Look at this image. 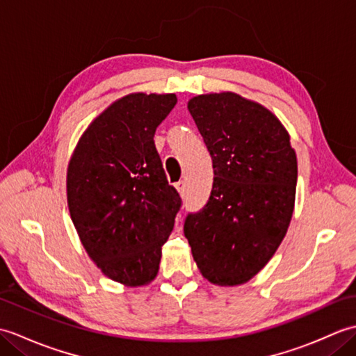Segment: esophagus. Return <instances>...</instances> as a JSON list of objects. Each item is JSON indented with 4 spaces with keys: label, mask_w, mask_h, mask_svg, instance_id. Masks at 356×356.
Returning a JSON list of instances; mask_svg holds the SVG:
<instances>
[{
    "label": "esophagus",
    "mask_w": 356,
    "mask_h": 356,
    "mask_svg": "<svg viewBox=\"0 0 356 356\" xmlns=\"http://www.w3.org/2000/svg\"><path fill=\"white\" fill-rule=\"evenodd\" d=\"M176 190L180 193V194H185V190H186V185H185V180H180V182L176 184Z\"/></svg>",
    "instance_id": "34e87169"
}]
</instances>
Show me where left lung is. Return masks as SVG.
<instances>
[{
	"mask_svg": "<svg viewBox=\"0 0 356 356\" xmlns=\"http://www.w3.org/2000/svg\"><path fill=\"white\" fill-rule=\"evenodd\" d=\"M213 159L207 207L185 220L194 261L208 282L238 286L266 266L289 228L297 154L274 113L232 92L188 101Z\"/></svg>",
	"mask_w": 356,
	"mask_h": 356,
	"instance_id": "left-lung-1",
	"label": "left lung"
}]
</instances>
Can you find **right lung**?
Returning a JSON list of instances; mask_svg holds the SVG:
<instances>
[{
	"label": "right lung",
	"instance_id": "add662e5",
	"mask_svg": "<svg viewBox=\"0 0 356 356\" xmlns=\"http://www.w3.org/2000/svg\"><path fill=\"white\" fill-rule=\"evenodd\" d=\"M176 102L174 93L120 97L82 133L67 168V203L81 243L105 277L124 286L156 278L182 205L153 140Z\"/></svg>",
	"mask_w": 356,
	"mask_h": 356
}]
</instances>
